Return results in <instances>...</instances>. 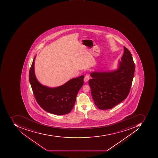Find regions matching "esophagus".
<instances>
[{
  "label": "esophagus",
  "mask_w": 158,
  "mask_h": 158,
  "mask_svg": "<svg viewBox=\"0 0 158 158\" xmlns=\"http://www.w3.org/2000/svg\"><path fill=\"white\" fill-rule=\"evenodd\" d=\"M89 79H90V77H89V75H86L85 76V78H84V81L85 83L87 82L88 81H89Z\"/></svg>",
  "instance_id": "1"
}]
</instances>
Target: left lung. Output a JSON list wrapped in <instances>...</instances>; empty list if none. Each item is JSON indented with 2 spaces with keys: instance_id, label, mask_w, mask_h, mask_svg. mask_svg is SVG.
Instances as JSON below:
<instances>
[{
  "instance_id": "left-lung-1",
  "label": "left lung",
  "mask_w": 158,
  "mask_h": 158,
  "mask_svg": "<svg viewBox=\"0 0 158 158\" xmlns=\"http://www.w3.org/2000/svg\"><path fill=\"white\" fill-rule=\"evenodd\" d=\"M119 66L111 72L91 73L89 85L94 104L101 110L114 107L125 100L130 92L135 71V64L130 51L124 47Z\"/></svg>"
}]
</instances>
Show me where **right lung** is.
<instances>
[{
	"label": "right lung",
	"mask_w": 158,
	"mask_h": 158,
	"mask_svg": "<svg viewBox=\"0 0 158 158\" xmlns=\"http://www.w3.org/2000/svg\"><path fill=\"white\" fill-rule=\"evenodd\" d=\"M35 57L30 68L29 79L36 102L48 113L58 115L68 114L73 108L78 92L84 85V75L72 79L63 85L57 87L43 85L35 74Z\"/></svg>",
	"instance_id": "obj_1"
}]
</instances>
